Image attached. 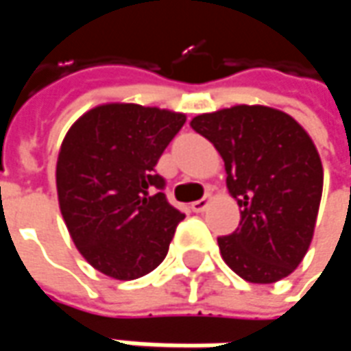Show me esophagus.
Listing matches in <instances>:
<instances>
[{
    "label": "esophagus",
    "instance_id": "obj_1",
    "mask_svg": "<svg viewBox=\"0 0 351 351\" xmlns=\"http://www.w3.org/2000/svg\"><path fill=\"white\" fill-rule=\"evenodd\" d=\"M209 203H210V195H205L203 199H199V201H195V203H191V209H193V213H203V210H207Z\"/></svg>",
    "mask_w": 351,
    "mask_h": 351
}]
</instances>
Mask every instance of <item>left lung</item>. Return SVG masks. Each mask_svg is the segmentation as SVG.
<instances>
[{"instance_id":"1","label":"left lung","mask_w":351,"mask_h":351,"mask_svg":"<svg viewBox=\"0 0 351 351\" xmlns=\"http://www.w3.org/2000/svg\"><path fill=\"white\" fill-rule=\"evenodd\" d=\"M191 128L223 156L240 226L219 238L226 265L250 283H276L311 246L322 195V164L311 136L287 113L236 105L197 115Z\"/></svg>"}]
</instances>
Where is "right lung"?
Returning <instances> with one entry per match:
<instances>
[{"instance_id": "1", "label": "right lung", "mask_w": 351, "mask_h": 351, "mask_svg": "<svg viewBox=\"0 0 351 351\" xmlns=\"http://www.w3.org/2000/svg\"><path fill=\"white\" fill-rule=\"evenodd\" d=\"M185 115L134 103H109L75 121L62 142L56 189L75 248L95 269L136 279L164 262L176 226L156 164Z\"/></svg>"}]
</instances>
